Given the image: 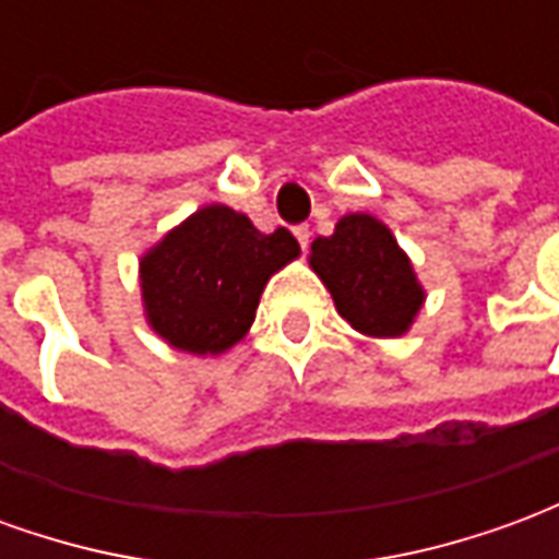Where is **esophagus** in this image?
<instances>
[{"label": "esophagus", "instance_id": "esophagus-1", "mask_svg": "<svg viewBox=\"0 0 559 559\" xmlns=\"http://www.w3.org/2000/svg\"><path fill=\"white\" fill-rule=\"evenodd\" d=\"M293 236H296V242H299V248H308V242H311V230H308V227H305V224H299V227H296V230H293Z\"/></svg>", "mask_w": 559, "mask_h": 559}]
</instances>
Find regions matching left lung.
Wrapping results in <instances>:
<instances>
[{"label": "left lung", "mask_w": 559, "mask_h": 559, "mask_svg": "<svg viewBox=\"0 0 559 559\" xmlns=\"http://www.w3.org/2000/svg\"><path fill=\"white\" fill-rule=\"evenodd\" d=\"M308 260L338 314L368 338H401L425 302L411 257L374 215H344L332 236L311 242Z\"/></svg>", "instance_id": "8db88e82"}]
</instances>
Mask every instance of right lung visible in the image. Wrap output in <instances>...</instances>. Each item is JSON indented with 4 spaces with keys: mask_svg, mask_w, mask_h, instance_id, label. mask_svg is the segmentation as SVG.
I'll use <instances>...</instances> for the list:
<instances>
[{
    "mask_svg": "<svg viewBox=\"0 0 559 559\" xmlns=\"http://www.w3.org/2000/svg\"><path fill=\"white\" fill-rule=\"evenodd\" d=\"M296 257L284 227L260 233L230 206L197 209L140 257L146 323L176 350L218 356L245 338L266 281Z\"/></svg>",
    "mask_w": 559,
    "mask_h": 559,
    "instance_id": "1",
    "label": "right lung"
}]
</instances>
